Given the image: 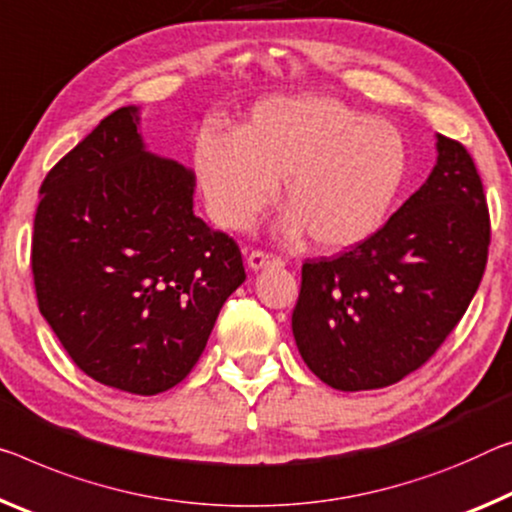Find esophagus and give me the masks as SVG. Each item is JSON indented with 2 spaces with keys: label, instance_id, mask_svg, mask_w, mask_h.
<instances>
[{
  "label": "esophagus",
  "instance_id": "esophagus-1",
  "mask_svg": "<svg viewBox=\"0 0 512 512\" xmlns=\"http://www.w3.org/2000/svg\"><path fill=\"white\" fill-rule=\"evenodd\" d=\"M282 264H285V259H282L280 255L266 253V250H253V253L248 255V266L253 271L266 269V266H282Z\"/></svg>",
  "mask_w": 512,
  "mask_h": 512
}]
</instances>
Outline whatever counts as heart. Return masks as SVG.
<instances>
[{
    "label": "heart",
    "mask_w": 512,
    "mask_h": 512,
    "mask_svg": "<svg viewBox=\"0 0 512 512\" xmlns=\"http://www.w3.org/2000/svg\"><path fill=\"white\" fill-rule=\"evenodd\" d=\"M193 173L216 225L241 232L280 184L285 230L314 246L344 250L385 225L408 173L399 129L321 95L257 104L234 136L205 129Z\"/></svg>",
    "instance_id": "1"
}]
</instances>
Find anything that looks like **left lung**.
<instances>
[{"mask_svg": "<svg viewBox=\"0 0 512 512\" xmlns=\"http://www.w3.org/2000/svg\"><path fill=\"white\" fill-rule=\"evenodd\" d=\"M490 212L472 154L437 134V164L367 241L307 259L291 314L300 358L342 389L399 383L433 358L481 285Z\"/></svg>", "mask_w": 512, "mask_h": 512, "instance_id": "1", "label": "left lung"}]
</instances>
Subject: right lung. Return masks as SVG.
<instances>
[{
	"mask_svg": "<svg viewBox=\"0 0 512 512\" xmlns=\"http://www.w3.org/2000/svg\"><path fill=\"white\" fill-rule=\"evenodd\" d=\"M196 177L143 150L139 111L100 120L40 184L38 310L102 385L152 396L189 376L227 296L239 243L193 214Z\"/></svg>",
	"mask_w": 512,
	"mask_h": 512,
	"instance_id": "add662e5",
	"label": "right lung"
}]
</instances>
